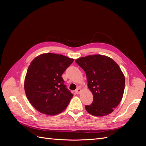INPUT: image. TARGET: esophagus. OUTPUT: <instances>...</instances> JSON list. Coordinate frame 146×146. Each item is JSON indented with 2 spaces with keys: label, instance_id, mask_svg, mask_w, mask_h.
Instances as JSON below:
<instances>
[{
  "label": "esophagus",
  "instance_id": "esophagus-1",
  "mask_svg": "<svg viewBox=\"0 0 146 146\" xmlns=\"http://www.w3.org/2000/svg\"><path fill=\"white\" fill-rule=\"evenodd\" d=\"M81 91H82V90H81V89H80V88H78L77 89L76 91H75V92H76V93L77 94H80Z\"/></svg>",
  "mask_w": 146,
  "mask_h": 146
}]
</instances>
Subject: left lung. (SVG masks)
Segmentation results:
<instances>
[{"mask_svg":"<svg viewBox=\"0 0 146 146\" xmlns=\"http://www.w3.org/2000/svg\"><path fill=\"white\" fill-rule=\"evenodd\" d=\"M76 62L85 72L88 87L93 95V102L86 105L88 113L104 116L111 113L121 102L125 88V77L112 58L102 55L81 57Z\"/></svg>","mask_w":146,"mask_h":146,"instance_id":"8db88e82","label":"left lung"}]
</instances>
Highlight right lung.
I'll list each match as a JSON object with an SVG mask.
<instances>
[{"label": "right lung", "mask_w": 146, "mask_h": 146, "mask_svg": "<svg viewBox=\"0 0 146 146\" xmlns=\"http://www.w3.org/2000/svg\"><path fill=\"white\" fill-rule=\"evenodd\" d=\"M73 58L46 53L35 58L29 65L24 80V90L30 103L39 112L56 115L67 107L73 94L61 76Z\"/></svg>", "instance_id": "obj_1"}]
</instances>
